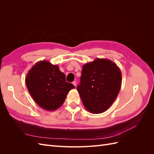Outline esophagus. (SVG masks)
I'll return each mask as SVG.
<instances>
[{
  "instance_id": "esophagus-1",
  "label": "esophagus",
  "mask_w": 154,
  "mask_h": 154,
  "mask_svg": "<svg viewBox=\"0 0 154 154\" xmlns=\"http://www.w3.org/2000/svg\"><path fill=\"white\" fill-rule=\"evenodd\" d=\"M72 84L75 86V87H76V81H74L73 82H72Z\"/></svg>"
}]
</instances>
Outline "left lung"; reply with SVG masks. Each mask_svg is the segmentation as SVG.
Wrapping results in <instances>:
<instances>
[{"label": "left lung", "instance_id": "obj_1", "mask_svg": "<svg viewBox=\"0 0 154 154\" xmlns=\"http://www.w3.org/2000/svg\"><path fill=\"white\" fill-rule=\"evenodd\" d=\"M122 85V72L114 62L96 58L83 65L77 90L83 104L92 114L104 112L117 97Z\"/></svg>", "mask_w": 154, "mask_h": 154}]
</instances>
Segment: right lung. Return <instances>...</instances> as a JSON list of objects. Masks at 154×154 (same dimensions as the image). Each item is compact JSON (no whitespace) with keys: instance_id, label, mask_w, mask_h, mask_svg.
Returning <instances> with one entry per match:
<instances>
[{"instance_id":"add662e5","label":"right lung","mask_w":154,"mask_h":154,"mask_svg":"<svg viewBox=\"0 0 154 154\" xmlns=\"http://www.w3.org/2000/svg\"><path fill=\"white\" fill-rule=\"evenodd\" d=\"M26 83L30 95L43 109L53 111L61 106L74 86L66 82L57 65L47 60L36 62L27 72Z\"/></svg>"}]
</instances>
